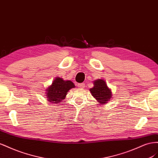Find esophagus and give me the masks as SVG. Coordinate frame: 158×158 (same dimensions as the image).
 I'll return each mask as SVG.
<instances>
[{
	"mask_svg": "<svg viewBox=\"0 0 158 158\" xmlns=\"http://www.w3.org/2000/svg\"><path fill=\"white\" fill-rule=\"evenodd\" d=\"M77 87H79V88H84L85 87V84L82 83H78L77 84Z\"/></svg>",
	"mask_w": 158,
	"mask_h": 158,
	"instance_id": "1",
	"label": "esophagus"
}]
</instances>
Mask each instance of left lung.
Segmentation results:
<instances>
[{"label":"left lung","mask_w":158,"mask_h":158,"mask_svg":"<svg viewBox=\"0 0 158 158\" xmlns=\"http://www.w3.org/2000/svg\"><path fill=\"white\" fill-rule=\"evenodd\" d=\"M92 96L100 103L101 105L107 104L110 101L112 93L111 89L107 86L105 81L98 79L93 81V87L89 89Z\"/></svg>","instance_id":"1"}]
</instances>
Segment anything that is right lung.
Returning a JSON list of instances; mask_svg holds the SVG:
<instances>
[{
  "instance_id": "obj_1",
  "label": "right lung",
  "mask_w": 158,
  "mask_h": 158,
  "mask_svg": "<svg viewBox=\"0 0 158 158\" xmlns=\"http://www.w3.org/2000/svg\"><path fill=\"white\" fill-rule=\"evenodd\" d=\"M75 85L70 80L65 81L61 77H56L51 85L45 90L46 100L53 104H57L65 98L70 89L75 88Z\"/></svg>"
}]
</instances>
